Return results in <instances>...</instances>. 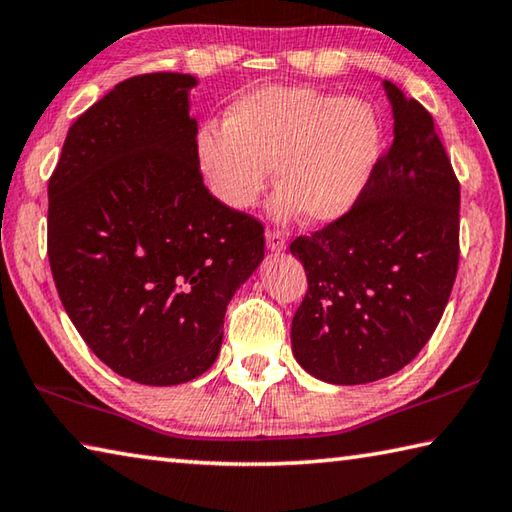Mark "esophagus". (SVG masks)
Returning <instances> with one entry per match:
<instances>
[{
	"mask_svg": "<svg viewBox=\"0 0 512 512\" xmlns=\"http://www.w3.org/2000/svg\"><path fill=\"white\" fill-rule=\"evenodd\" d=\"M266 244H268V248L273 250V253H280V250L286 248L284 232L275 230V228H266Z\"/></svg>",
	"mask_w": 512,
	"mask_h": 512,
	"instance_id": "1",
	"label": "esophagus"
}]
</instances>
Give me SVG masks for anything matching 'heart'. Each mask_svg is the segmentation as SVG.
Returning <instances> with one entry per match:
<instances>
[{"instance_id": "b5f03b06", "label": "heart", "mask_w": 512, "mask_h": 512, "mask_svg": "<svg viewBox=\"0 0 512 512\" xmlns=\"http://www.w3.org/2000/svg\"><path fill=\"white\" fill-rule=\"evenodd\" d=\"M383 129L367 102L309 87H266L237 100L226 125H206L197 159L215 197L244 210L266 188L275 163L277 217L300 208L327 224L360 199L380 156Z\"/></svg>"}]
</instances>
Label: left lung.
I'll return each instance as SVG.
<instances>
[{"instance_id":"left-lung-1","label":"left lung","mask_w":512,"mask_h":512,"mask_svg":"<svg viewBox=\"0 0 512 512\" xmlns=\"http://www.w3.org/2000/svg\"><path fill=\"white\" fill-rule=\"evenodd\" d=\"M394 141L360 199L291 241L306 295L291 324L293 356L333 385L374 383L425 347L459 268V179L421 102L385 82Z\"/></svg>"}]
</instances>
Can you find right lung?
I'll use <instances>...</instances> for the list:
<instances>
[{"label":"right lung","mask_w":512,"mask_h":512,"mask_svg":"<svg viewBox=\"0 0 512 512\" xmlns=\"http://www.w3.org/2000/svg\"><path fill=\"white\" fill-rule=\"evenodd\" d=\"M185 73L127 78L76 118L49 179L46 253L64 311L123 378L181 385L217 360L264 226L203 185Z\"/></svg>","instance_id":"right-lung-1"}]
</instances>
